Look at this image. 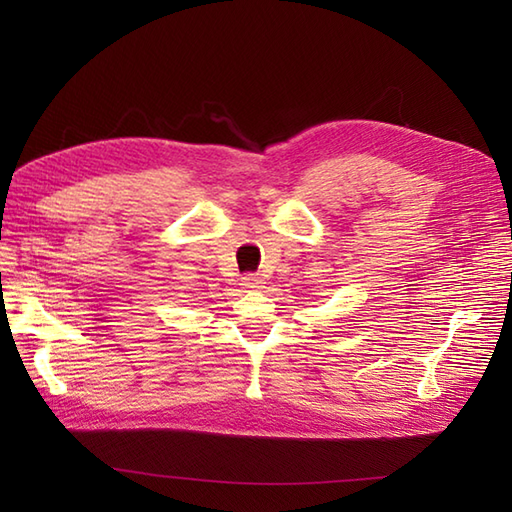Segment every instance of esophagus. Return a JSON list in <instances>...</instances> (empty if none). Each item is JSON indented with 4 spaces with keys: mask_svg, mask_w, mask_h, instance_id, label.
<instances>
[{
    "mask_svg": "<svg viewBox=\"0 0 512 512\" xmlns=\"http://www.w3.org/2000/svg\"><path fill=\"white\" fill-rule=\"evenodd\" d=\"M260 284H262V280H260L258 275H254V273H247V275L241 277V286L243 288H260Z\"/></svg>",
    "mask_w": 512,
    "mask_h": 512,
    "instance_id": "1",
    "label": "esophagus"
}]
</instances>
